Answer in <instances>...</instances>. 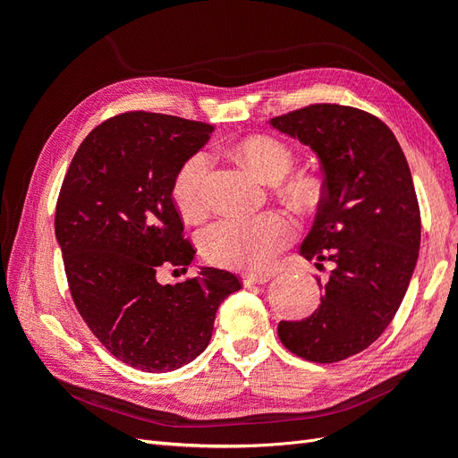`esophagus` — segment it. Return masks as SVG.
Returning a JSON list of instances; mask_svg holds the SVG:
<instances>
[{
  "instance_id": "34e87169",
  "label": "esophagus",
  "mask_w": 458,
  "mask_h": 458,
  "mask_svg": "<svg viewBox=\"0 0 458 458\" xmlns=\"http://www.w3.org/2000/svg\"><path fill=\"white\" fill-rule=\"evenodd\" d=\"M242 284L250 286V284H263L269 281V275H261V273H242Z\"/></svg>"
}]
</instances>
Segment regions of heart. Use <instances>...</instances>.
I'll use <instances>...</instances> for the list:
<instances>
[{
    "mask_svg": "<svg viewBox=\"0 0 458 458\" xmlns=\"http://www.w3.org/2000/svg\"><path fill=\"white\" fill-rule=\"evenodd\" d=\"M248 168L267 182H279L281 195L296 208L308 212L321 199V182L313 174L294 168V152L284 141L273 135L244 137L233 147ZM212 168L210 152L197 150L179 165L172 197L177 210L185 217H197L208 204V175ZM296 227L281 212L258 216H229L208 225L200 233V250L204 258L219 267L241 271H263L273 266L284 248L294 241Z\"/></svg>",
    "mask_w": 458,
    "mask_h": 458,
    "instance_id": "b5f03b06",
    "label": "heart"
}]
</instances>
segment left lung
<instances>
[{"label": "left lung", "mask_w": 458, "mask_h": 458, "mask_svg": "<svg viewBox=\"0 0 458 458\" xmlns=\"http://www.w3.org/2000/svg\"><path fill=\"white\" fill-rule=\"evenodd\" d=\"M271 126L321 160L323 197L300 254L332 263L315 313L276 332L298 357L336 363L378 340L403 301L420 248L412 175L392 130L361 108L315 103Z\"/></svg>", "instance_id": "left-lung-1"}]
</instances>
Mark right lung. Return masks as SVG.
Returning a JSON list of instances; mask_svg holds the SVG:
<instances>
[{
    "instance_id": "1",
    "label": "right lung",
    "mask_w": 458,
    "mask_h": 458,
    "mask_svg": "<svg viewBox=\"0 0 458 458\" xmlns=\"http://www.w3.org/2000/svg\"><path fill=\"white\" fill-rule=\"evenodd\" d=\"M214 126L131 110L105 120L71 162L57 199L55 234L72 300L89 330L122 363L175 370L212 338L219 303L241 279L204 267L183 283L197 250L172 199L179 165L210 140Z\"/></svg>"
}]
</instances>
